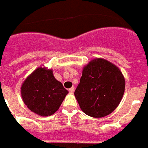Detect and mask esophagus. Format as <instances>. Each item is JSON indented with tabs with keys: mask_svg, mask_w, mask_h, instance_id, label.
I'll list each match as a JSON object with an SVG mask.
<instances>
[{
	"mask_svg": "<svg viewBox=\"0 0 148 148\" xmlns=\"http://www.w3.org/2000/svg\"><path fill=\"white\" fill-rule=\"evenodd\" d=\"M74 90H75V88H74V86H72L71 88H69V92H70L71 93H73L74 92Z\"/></svg>",
	"mask_w": 148,
	"mask_h": 148,
	"instance_id": "34e87169",
	"label": "esophagus"
}]
</instances>
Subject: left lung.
<instances>
[{
	"instance_id": "1",
	"label": "left lung",
	"mask_w": 148,
	"mask_h": 148,
	"mask_svg": "<svg viewBox=\"0 0 148 148\" xmlns=\"http://www.w3.org/2000/svg\"><path fill=\"white\" fill-rule=\"evenodd\" d=\"M125 78L116 66L103 59L84 67L74 95L87 115L102 118L119 106L125 91Z\"/></svg>"
}]
</instances>
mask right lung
<instances>
[{
  "mask_svg": "<svg viewBox=\"0 0 148 148\" xmlns=\"http://www.w3.org/2000/svg\"><path fill=\"white\" fill-rule=\"evenodd\" d=\"M68 91L56 79L52 70L39 67L25 80L21 87L24 103L41 116L52 115L59 109Z\"/></svg>",
  "mask_w": 148,
  "mask_h": 148,
  "instance_id": "add662e5",
  "label": "right lung"
}]
</instances>
